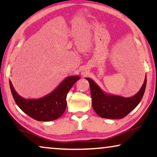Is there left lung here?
Masks as SVG:
<instances>
[{
  "label": "left lung",
  "instance_id": "8db88e82",
  "mask_svg": "<svg viewBox=\"0 0 157 157\" xmlns=\"http://www.w3.org/2000/svg\"><path fill=\"white\" fill-rule=\"evenodd\" d=\"M85 78L89 82L94 110L100 117L111 119H123L134 110L140 103L147 86L146 76L144 82L138 93L126 98L105 93L91 78Z\"/></svg>",
  "mask_w": 157,
  "mask_h": 157
}]
</instances>
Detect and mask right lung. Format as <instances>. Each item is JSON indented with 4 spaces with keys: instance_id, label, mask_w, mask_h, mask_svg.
I'll list each match as a JSON object with an SVG mask.
<instances>
[{
    "instance_id": "add662e5",
    "label": "right lung",
    "mask_w": 157,
    "mask_h": 157,
    "mask_svg": "<svg viewBox=\"0 0 157 157\" xmlns=\"http://www.w3.org/2000/svg\"><path fill=\"white\" fill-rule=\"evenodd\" d=\"M79 79V76L66 77L52 92L36 99L23 98L16 91L10 81L9 84L15 101L23 112L37 121H48L57 119L64 113L68 92Z\"/></svg>"
}]
</instances>
